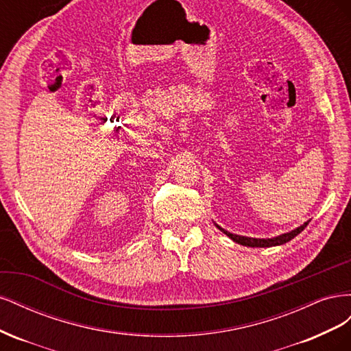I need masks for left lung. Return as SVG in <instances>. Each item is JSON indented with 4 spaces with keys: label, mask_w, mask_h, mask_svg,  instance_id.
<instances>
[{
    "label": "left lung",
    "mask_w": 351,
    "mask_h": 351,
    "mask_svg": "<svg viewBox=\"0 0 351 351\" xmlns=\"http://www.w3.org/2000/svg\"><path fill=\"white\" fill-rule=\"evenodd\" d=\"M309 224V221L304 222L303 226L297 227L295 230L287 232V234H281L278 237H274V239H253V237H244V236H237V234H231V232L222 230L219 226H217L221 231H224V234H227L232 241H236L239 244H243V246H249V247H271V246H280V244H284L287 241H290L291 239H294L297 234H300V232L307 227Z\"/></svg>",
    "instance_id": "8db88e82"
}]
</instances>
